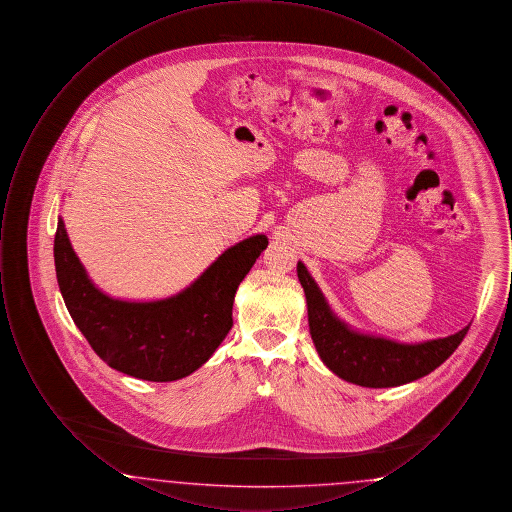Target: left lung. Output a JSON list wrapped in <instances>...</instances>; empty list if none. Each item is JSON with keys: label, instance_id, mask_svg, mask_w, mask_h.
Listing matches in <instances>:
<instances>
[{"label": "left lung", "instance_id": "1", "mask_svg": "<svg viewBox=\"0 0 512 512\" xmlns=\"http://www.w3.org/2000/svg\"><path fill=\"white\" fill-rule=\"evenodd\" d=\"M297 278L307 299L309 332L318 357L341 380L363 388H395L436 370L463 341V330L436 340H391L361 332L341 320L330 307L307 267L297 263Z\"/></svg>", "mask_w": 512, "mask_h": 512}]
</instances>
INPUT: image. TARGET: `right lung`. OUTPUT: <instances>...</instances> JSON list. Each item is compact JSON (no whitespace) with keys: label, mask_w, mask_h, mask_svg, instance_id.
Returning a JSON list of instances; mask_svg holds the SVG:
<instances>
[{"label":"right lung","mask_w":512,"mask_h":512,"mask_svg":"<svg viewBox=\"0 0 512 512\" xmlns=\"http://www.w3.org/2000/svg\"><path fill=\"white\" fill-rule=\"evenodd\" d=\"M267 245L265 234L230 245L190 286L151 301L99 290L74 253L61 215L53 257L69 315L99 359L140 380L174 382L205 365L226 338L236 290Z\"/></svg>","instance_id":"1"}]
</instances>
